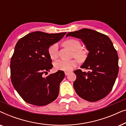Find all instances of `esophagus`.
Returning a JSON list of instances; mask_svg holds the SVG:
<instances>
[{"instance_id": "34e87169", "label": "esophagus", "mask_w": 126, "mask_h": 126, "mask_svg": "<svg viewBox=\"0 0 126 126\" xmlns=\"http://www.w3.org/2000/svg\"><path fill=\"white\" fill-rule=\"evenodd\" d=\"M69 73L70 72H67V71H66V72H65V75L66 76H67V75H68L69 74Z\"/></svg>"}]
</instances>
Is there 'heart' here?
I'll return each mask as SVG.
<instances>
[{
  "instance_id": "1",
  "label": "heart",
  "mask_w": 126,
  "mask_h": 126,
  "mask_svg": "<svg viewBox=\"0 0 126 126\" xmlns=\"http://www.w3.org/2000/svg\"><path fill=\"white\" fill-rule=\"evenodd\" d=\"M67 47L69 48L74 52V56L79 61H83L85 58V53L83 50H80L81 48V44L80 41L75 39H70L66 41L64 43ZM49 54L52 60H55L58 56V45L54 44L49 48ZM77 61L75 60L66 61L63 60H60L54 63V67L57 70L70 71L76 66Z\"/></svg>"
}]
</instances>
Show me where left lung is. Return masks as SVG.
Here are the masks:
<instances>
[{"label":"left lung","instance_id":"left-lung-1","mask_svg":"<svg viewBox=\"0 0 126 126\" xmlns=\"http://www.w3.org/2000/svg\"><path fill=\"white\" fill-rule=\"evenodd\" d=\"M68 36L81 39L89 51L81 68L89 71L74 72L77 94L91 102L103 99L111 91L119 72L118 53L112 42L108 36L89 29L69 32Z\"/></svg>","mask_w":126,"mask_h":126}]
</instances>
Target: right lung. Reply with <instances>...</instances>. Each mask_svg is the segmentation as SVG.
<instances>
[{
  "label": "right lung",
  "instance_id": "right-lung-1",
  "mask_svg": "<svg viewBox=\"0 0 126 126\" xmlns=\"http://www.w3.org/2000/svg\"><path fill=\"white\" fill-rule=\"evenodd\" d=\"M66 33L34 32L17 42L10 63L11 82L20 97L29 104L46 106L58 97L64 72L58 70L46 77L42 75L53 68L49 47Z\"/></svg>",
  "mask_w": 126,
  "mask_h": 126
}]
</instances>
